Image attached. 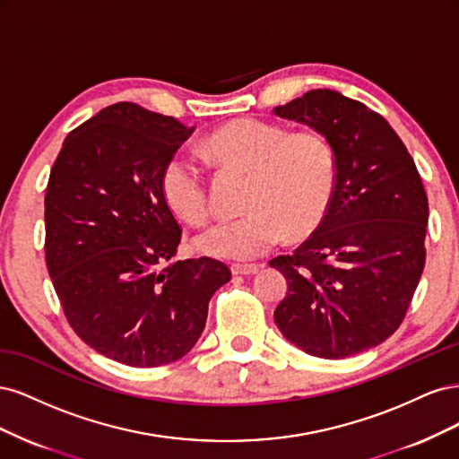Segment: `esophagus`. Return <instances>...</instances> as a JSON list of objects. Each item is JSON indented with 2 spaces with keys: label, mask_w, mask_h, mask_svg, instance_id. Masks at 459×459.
Segmentation results:
<instances>
[{
  "label": "esophagus",
  "mask_w": 459,
  "mask_h": 459,
  "mask_svg": "<svg viewBox=\"0 0 459 459\" xmlns=\"http://www.w3.org/2000/svg\"><path fill=\"white\" fill-rule=\"evenodd\" d=\"M258 272L256 264H233L231 273L233 275H255Z\"/></svg>",
  "instance_id": "1"
}]
</instances>
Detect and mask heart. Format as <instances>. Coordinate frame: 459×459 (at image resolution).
Segmentation results:
<instances>
[{
	"mask_svg": "<svg viewBox=\"0 0 459 459\" xmlns=\"http://www.w3.org/2000/svg\"><path fill=\"white\" fill-rule=\"evenodd\" d=\"M201 151L220 166L248 174L243 195L248 211L197 235L199 253L221 260H253L281 245L287 235L312 233L327 216L337 162L324 135L287 134L280 124L239 118L208 135ZM160 193L187 224H203L211 214L204 174L184 155L164 164Z\"/></svg>",
	"mask_w": 459,
	"mask_h": 459,
	"instance_id": "obj_1",
	"label": "heart"
}]
</instances>
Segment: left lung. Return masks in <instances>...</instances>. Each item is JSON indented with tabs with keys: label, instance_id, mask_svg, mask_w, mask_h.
Listing matches in <instances>:
<instances>
[{
	"label": "left lung",
	"instance_id": "left-lung-1",
	"mask_svg": "<svg viewBox=\"0 0 459 459\" xmlns=\"http://www.w3.org/2000/svg\"><path fill=\"white\" fill-rule=\"evenodd\" d=\"M273 115L322 134L337 162L322 224L293 255L270 260L289 285L275 325L310 356L359 354L393 335L418 289L429 220L423 182L388 122L339 91L312 90Z\"/></svg>",
	"mask_w": 459,
	"mask_h": 459
}]
</instances>
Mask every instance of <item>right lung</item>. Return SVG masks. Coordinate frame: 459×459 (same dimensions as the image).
I'll use <instances>...</instances> for the list:
<instances>
[{
	"label": "right lung",
	"mask_w": 459,
	"mask_h": 459,
	"mask_svg": "<svg viewBox=\"0 0 459 459\" xmlns=\"http://www.w3.org/2000/svg\"><path fill=\"white\" fill-rule=\"evenodd\" d=\"M195 126L115 103L66 135L46 191V264L63 312L93 351L132 368L186 356L208 300L231 280L214 258L174 260L182 228L160 174Z\"/></svg>",
	"instance_id": "1"
}]
</instances>
